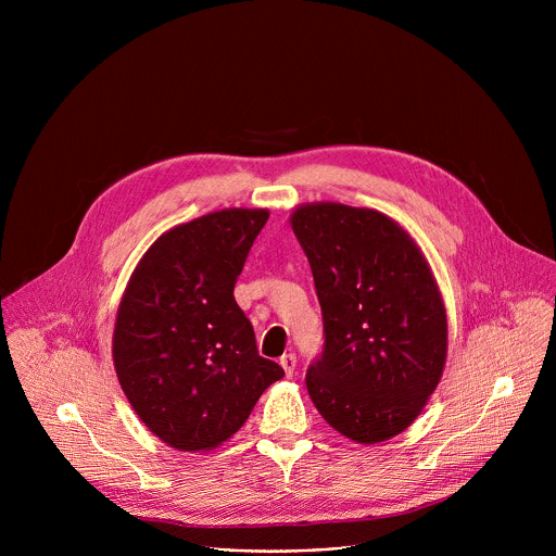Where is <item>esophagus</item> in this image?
I'll use <instances>...</instances> for the list:
<instances>
[{
  "mask_svg": "<svg viewBox=\"0 0 556 556\" xmlns=\"http://www.w3.org/2000/svg\"><path fill=\"white\" fill-rule=\"evenodd\" d=\"M279 363H281L286 376H292V374H294V369H296V356H294L292 352H290V354H283V356L279 358Z\"/></svg>",
  "mask_w": 556,
  "mask_h": 556,
  "instance_id": "esophagus-1",
  "label": "esophagus"
}]
</instances>
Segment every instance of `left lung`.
Wrapping results in <instances>:
<instances>
[{"mask_svg":"<svg viewBox=\"0 0 556 556\" xmlns=\"http://www.w3.org/2000/svg\"><path fill=\"white\" fill-rule=\"evenodd\" d=\"M292 230L324 316V350L305 374L314 407L356 442L399 435L446 358V312L422 253L387 215L345 204L299 206Z\"/></svg>","mask_w":556,"mask_h":556,"instance_id":"8db88e82","label":"left lung"}]
</instances>
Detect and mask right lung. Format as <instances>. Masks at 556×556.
Returning a JSON list of instances; mask_svg holds the SVG:
<instances>
[{"mask_svg": "<svg viewBox=\"0 0 556 556\" xmlns=\"http://www.w3.org/2000/svg\"><path fill=\"white\" fill-rule=\"evenodd\" d=\"M266 208H226L167 230L123 294L114 365L138 418L180 451H204L247 422L283 369L260 356L232 290Z\"/></svg>", "mask_w": 556, "mask_h": 556, "instance_id": "add662e5", "label": "right lung"}]
</instances>
